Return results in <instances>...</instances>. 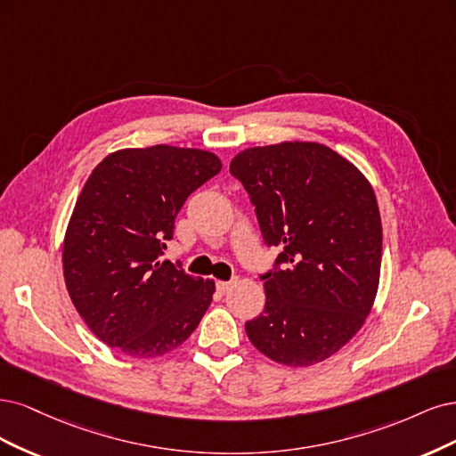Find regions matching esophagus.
<instances>
[{
  "label": "esophagus",
  "mask_w": 456,
  "mask_h": 456,
  "mask_svg": "<svg viewBox=\"0 0 456 456\" xmlns=\"http://www.w3.org/2000/svg\"><path fill=\"white\" fill-rule=\"evenodd\" d=\"M234 286V281H229V282H217L216 284V288H217V291L222 293V296H225L227 291H231V288Z\"/></svg>",
  "instance_id": "obj_1"
}]
</instances>
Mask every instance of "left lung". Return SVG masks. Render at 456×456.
Returning a JSON list of instances; mask_svg holds the SVG:
<instances>
[{
	"label": "left lung",
	"instance_id": "left-lung-1",
	"mask_svg": "<svg viewBox=\"0 0 456 456\" xmlns=\"http://www.w3.org/2000/svg\"><path fill=\"white\" fill-rule=\"evenodd\" d=\"M252 202L263 242L281 246L263 314L246 322L252 345L284 365L335 354L375 301L383 227L371 185L320 143H276L239 153L229 167Z\"/></svg>",
	"mask_w": 456,
	"mask_h": 456
}]
</instances>
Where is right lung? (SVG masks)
<instances>
[{"instance_id": "obj_1", "label": "right lung", "mask_w": 456, "mask_h": 456, "mask_svg": "<svg viewBox=\"0 0 456 456\" xmlns=\"http://www.w3.org/2000/svg\"><path fill=\"white\" fill-rule=\"evenodd\" d=\"M219 170L208 151L153 145L111 153L89 175L66 231L64 278L108 346L155 358L197 330L214 282L160 257L187 197Z\"/></svg>"}]
</instances>
